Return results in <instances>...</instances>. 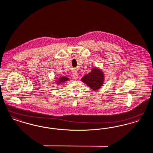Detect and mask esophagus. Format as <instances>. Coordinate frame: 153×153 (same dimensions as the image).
Here are the masks:
<instances>
[{
  "instance_id": "1",
  "label": "esophagus",
  "mask_w": 153,
  "mask_h": 153,
  "mask_svg": "<svg viewBox=\"0 0 153 153\" xmlns=\"http://www.w3.org/2000/svg\"><path fill=\"white\" fill-rule=\"evenodd\" d=\"M73 78L74 80H76L78 78V74L76 72H74L73 73Z\"/></svg>"
}]
</instances>
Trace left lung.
Wrapping results in <instances>:
<instances>
[{
  "instance_id": "1",
  "label": "left lung",
  "mask_w": 153,
  "mask_h": 153,
  "mask_svg": "<svg viewBox=\"0 0 153 153\" xmlns=\"http://www.w3.org/2000/svg\"><path fill=\"white\" fill-rule=\"evenodd\" d=\"M81 80L94 91L97 90L103 86L105 81V75L101 69L94 67L90 73L84 75Z\"/></svg>"
}]
</instances>
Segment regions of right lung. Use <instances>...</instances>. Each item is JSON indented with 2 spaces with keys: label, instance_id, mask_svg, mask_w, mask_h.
Instances as JSON below:
<instances>
[{
  "label": "right lung",
  "instance_id": "obj_1",
  "mask_svg": "<svg viewBox=\"0 0 153 153\" xmlns=\"http://www.w3.org/2000/svg\"><path fill=\"white\" fill-rule=\"evenodd\" d=\"M68 80H69V78H67V76H60L58 78H57V80H55V83L56 85L59 86V85H61L62 83H65Z\"/></svg>",
  "mask_w": 153,
  "mask_h": 153
}]
</instances>
